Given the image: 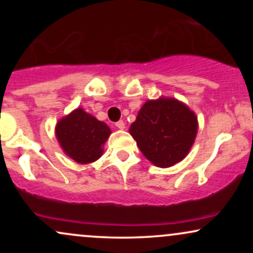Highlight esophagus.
<instances>
[{"instance_id":"1","label":"esophagus","mask_w":253,"mask_h":253,"mask_svg":"<svg viewBox=\"0 0 253 253\" xmlns=\"http://www.w3.org/2000/svg\"><path fill=\"white\" fill-rule=\"evenodd\" d=\"M115 126H117L119 129H124L125 128V123H124V121L120 120V121H118V123H115Z\"/></svg>"}]
</instances>
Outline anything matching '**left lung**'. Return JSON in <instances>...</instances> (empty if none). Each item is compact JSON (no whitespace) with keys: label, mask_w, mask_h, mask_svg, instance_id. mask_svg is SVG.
I'll list each match as a JSON object with an SVG mask.
<instances>
[{"label":"left lung","mask_w":253,"mask_h":253,"mask_svg":"<svg viewBox=\"0 0 253 253\" xmlns=\"http://www.w3.org/2000/svg\"><path fill=\"white\" fill-rule=\"evenodd\" d=\"M197 127L195 113L187 104L176 98L161 97L144 103L129 133L151 163L169 168L188 155Z\"/></svg>","instance_id":"8db88e82"}]
</instances>
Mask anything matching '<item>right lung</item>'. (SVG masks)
Instances as JSON below:
<instances>
[{
  "instance_id": "add662e5",
  "label": "right lung",
  "mask_w": 253,
  "mask_h": 253,
  "mask_svg": "<svg viewBox=\"0 0 253 253\" xmlns=\"http://www.w3.org/2000/svg\"><path fill=\"white\" fill-rule=\"evenodd\" d=\"M112 130L102 121L84 112L75 109L60 119L56 126V136L66 156L80 164L97 161L103 153V145Z\"/></svg>"
}]
</instances>
